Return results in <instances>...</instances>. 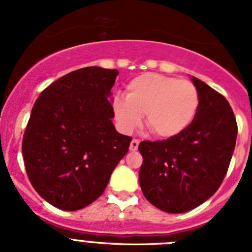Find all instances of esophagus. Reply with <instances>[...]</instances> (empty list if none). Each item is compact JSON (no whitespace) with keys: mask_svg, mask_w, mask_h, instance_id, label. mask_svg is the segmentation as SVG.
I'll return each instance as SVG.
<instances>
[{"mask_svg":"<svg viewBox=\"0 0 252 252\" xmlns=\"http://www.w3.org/2000/svg\"><path fill=\"white\" fill-rule=\"evenodd\" d=\"M139 144H140L139 140L133 139L132 141H131V144H130V150L131 151H136L137 148H139Z\"/></svg>","mask_w":252,"mask_h":252,"instance_id":"1","label":"esophagus"}]
</instances>
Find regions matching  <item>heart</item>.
<instances>
[{
	"label": "heart",
	"mask_w": 252,
	"mask_h": 252,
	"mask_svg": "<svg viewBox=\"0 0 252 252\" xmlns=\"http://www.w3.org/2000/svg\"><path fill=\"white\" fill-rule=\"evenodd\" d=\"M199 94L194 84L184 79L144 73L126 87V98L115 97L113 116L120 130L132 132L145 124L160 139H171L183 133L194 121Z\"/></svg>",
	"instance_id": "obj_1"
}]
</instances>
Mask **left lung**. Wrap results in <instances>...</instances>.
<instances>
[{
    "mask_svg": "<svg viewBox=\"0 0 252 252\" xmlns=\"http://www.w3.org/2000/svg\"><path fill=\"white\" fill-rule=\"evenodd\" d=\"M199 94L192 125L178 136L142 141L139 151L141 190L153 206L168 213H184L216 193L230 165L237 125L223 95L190 77Z\"/></svg>",
    "mask_w": 252,
    "mask_h": 252,
    "instance_id": "left-lung-1",
    "label": "left lung"
}]
</instances>
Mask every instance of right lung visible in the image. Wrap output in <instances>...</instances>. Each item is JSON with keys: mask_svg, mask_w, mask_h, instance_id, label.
Instances as JSON below:
<instances>
[{"mask_svg": "<svg viewBox=\"0 0 252 252\" xmlns=\"http://www.w3.org/2000/svg\"><path fill=\"white\" fill-rule=\"evenodd\" d=\"M117 75V69H78L45 88L32 107L22 157L34 189L57 208L94 202L127 153L131 137L112 122Z\"/></svg>", "mask_w": 252, "mask_h": 252, "instance_id": "obj_1", "label": "right lung"}]
</instances>
